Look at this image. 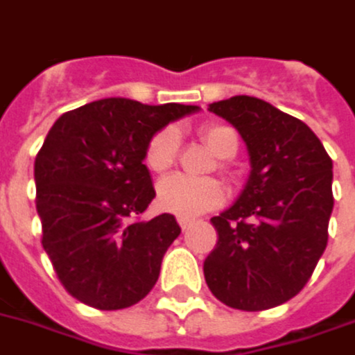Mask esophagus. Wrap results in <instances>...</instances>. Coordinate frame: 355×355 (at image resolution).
Segmentation results:
<instances>
[{"mask_svg":"<svg viewBox=\"0 0 355 355\" xmlns=\"http://www.w3.org/2000/svg\"><path fill=\"white\" fill-rule=\"evenodd\" d=\"M177 220H178V225H180L182 230H188V227L193 224V220H190V218H180V216H178Z\"/></svg>","mask_w":355,"mask_h":355,"instance_id":"34e87169","label":"esophagus"}]
</instances>
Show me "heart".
<instances>
[{"label": "heart", "mask_w": 355, "mask_h": 355, "mask_svg": "<svg viewBox=\"0 0 355 355\" xmlns=\"http://www.w3.org/2000/svg\"><path fill=\"white\" fill-rule=\"evenodd\" d=\"M199 137L220 159L237 156L239 133L230 124H205L199 128ZM178 154V135L173 128L156 131L144 148V164L154 173H164L175 164ZM220 167H225L222 162ZM157 205L164 211L180 218H193L201 212L212 211L224 203V188L214 178H193L175 173L159 180Z\"/></svg>", "instance_id": "b5f03b06"}]
</instances>
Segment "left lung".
<instances>
[{
	"label": "left lung",
	"mask_w": 355,
	"mask_h": 355,
	"mask_svg": "<svg viewBox=\"0 0 355 355\" xmlns=\"http://www.w3.org/2000/svg\"><path fill=\"white\" fill-rule=\"evenodd\" d=\"M209 111L237 128L252 171L237 201L211 218L218 243L205 280L231 309H272L303 290L327 246L333 162L309 125L263 99L235 96Z\"/></svg>",
	"instance_id": "obj_1"
}]
</instances>
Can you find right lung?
I'll list each match as a JSON object with an SVG mask.
<instances>
[{
  "instance_id": "obj_1",
  "label": "right lung",
  "mask_w": 355,
  "mask_h": 355,
  "mask_svg": "<svg viewBox=\"0 0 355 355\" xmlns=\"http://www.w3.org/2000/svg\"><path fill=\"white\" fill-rule=\"evenodd\" d=\"M198 109L109 97L65 112L51 128L35 157L41 243L80 303L118 311L154 288L180 227L173 214L137 220L156 196L144 148L156 131Z\"/></svg>"
}]
</instances>
